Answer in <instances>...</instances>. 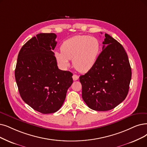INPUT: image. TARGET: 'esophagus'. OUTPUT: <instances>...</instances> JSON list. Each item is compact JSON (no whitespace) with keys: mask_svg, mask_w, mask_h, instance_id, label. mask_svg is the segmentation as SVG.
<instances>
[{"mask_svg":"<svg viewBox=\"0 0 147 147\" xmlns=\"http://www.w3.org/2000/svg\"><path fill=\"white\" fill-rule=\"evenodd\" d=\"M72 78H73V80H74V81H76V80H77L79 78V77H78V76L77 75L74 74L73 76H72Z\"/></svg>","mask_w":147,"mask_h":147,"instance_id":"1","label":"esophagus"}]
</instances>
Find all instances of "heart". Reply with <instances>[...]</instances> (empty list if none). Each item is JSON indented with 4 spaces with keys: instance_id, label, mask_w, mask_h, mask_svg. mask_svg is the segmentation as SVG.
I'll use <instances>...</instances> for the list:
<instances>
[{
    "instance_id": "b5f03b06",
    "label": "heart",
    "mask_w": 147,
    "mask_h": 147,
    "mask_svg": "<svg viewBox=\"0 0 147 147\" xmlns=\"http://www.w3.org/2000/svg\"><path fill=\"white\" fill-rule=\"evenodd\" d=\"M100 44L98 40L87 36H76L63 42L61 51L55 52V57L60 65L66 68L72 59L75 69L81 73L90 70L96 61Z\"/></svg>"
}]
</instances>
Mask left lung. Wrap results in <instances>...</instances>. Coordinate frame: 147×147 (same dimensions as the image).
<instances>
[{
    "instance_id": "obj_1",
    "label": "left lung",
    "mask_w": 147,
    "mask_h": 147,
    "mask_svg": "<svg viewBox=\"0 0 147 147\" xmlns=\"http://www.w3.org/2000/svg\"><path fill=\"white\" fill-rule=\"evenodd\" d=\"M102 44L95 65L80 77L82 98L88 107L96 111L111 110L124 101L131 78V66L123 46L107 34Z\"/></svg>"
}]
</instances>
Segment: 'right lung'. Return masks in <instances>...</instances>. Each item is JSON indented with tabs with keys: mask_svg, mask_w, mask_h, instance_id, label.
<instances>
[{
	"mask_svg": "<svg viewBox=\"0 0 147 147\" xmlns=\"http://www.w3.org/2000/svg\"><path fill=\"white\" fill-rule=\"evenodd\" d=\"M54 33H40L22 46L15 69L21 98L34 110L43 114L56 112L65 100L73 83V74L57 66L54 50Z\"/></svg>",
	"mask_w": 147,
	"mask_h": 147,
	"instance_id": "obj_1",
	"label": "right lung"
}]
</instances>
